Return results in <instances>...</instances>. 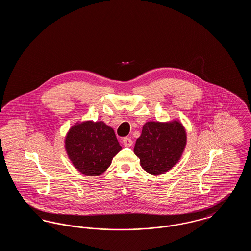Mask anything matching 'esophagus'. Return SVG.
<instances>
[{"mask_svg":"<svg viewBox=\"0 0 251 251\" xmlns=\"http://www.w3.org/2000/svg\"><path fill=\"white\" fill-rule=\"evenodd\" d=\"M122 143L125 146V147H131L132 145V140H131L130 137H124L122 139Z\"/></svg>","mask_w":251,"mask_h":251,"instance_id":"esophagus-1","label":"esophagus"}]
</instances>
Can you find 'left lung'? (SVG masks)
I'll list each match as a JSON object with an SVG mask.
<instances>
[{"label": "left lung", "instance_id": "left-lung-1", "mask_svg": "<svg viewBox=\"0 0 251 251\" xmlns=\"http://www.w3.org/2000/svg\"><path fill=\"white\" fill-rule=\"evenodd\" d=\"M186 145V133L179 121H149L136 140L133 151L148 173L159 175L174 167Z\"/></svg>", "mask_w": 251, "mask_h": 251}]
</instances>
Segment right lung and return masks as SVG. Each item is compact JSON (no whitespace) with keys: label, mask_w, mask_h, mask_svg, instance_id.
I'll list each match as a JSON object with an SVG mask.
<instances>
[{"label":"right lung","mask_w":251,"mask_h":251,"mask_svg":"<svg viewBox=\"0 0 251 251\" xmlns=\"http://www.w3.org/2000/svg\"><path fill=\"white\" fill-rule=\"evenodd\" d=\"M65 147L73 166L87 176L103 173L121 150L115 131L102 121H84L72 126Z\"/></svg>","instance_id":"right-lung-1"}]
</instances>
